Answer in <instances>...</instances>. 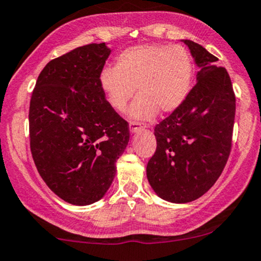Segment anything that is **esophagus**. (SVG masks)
I'll use <instances>...</instances> for the list:
<instances>
[{"label": "esophagus", "mask_w": 261, "mask_h": 261, "mask_svg": "<svg viewBox=\"0 0 261 261\" xmlns=\"http://www.w3.org/2000/svg\"><path fill=\"white\" fill-rule=\"evenodd\" d=\"M143 129H144V125L140 124L139 122H130L129 123V130L132 133H138V132Z\"/></svg>", "instance_id": "esophagus-1"}]
</instances>
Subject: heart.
I'll return each mask as SVG.
<instances>
[{"instance_id":"1","label":"heart","mask_w":261,"mask_h":261,"mask_svg":"<svg viewBox=\"0 0 261 261\" xmlns=\"http://www.w3.org/2000/svg\"><path fill=\"white\" fill-rule=\"evenodd\" d=\"M194 66L191 54L180 45L144 44L125 48L116 57L115 68L100 72L99 84L107 102L122 112L133 97L128 116L150 121L161 112H172L191 91Z\"/></svg>"}]
</instances>
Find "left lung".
Masks as SVG:
<instances>
[{"label": "left lung", "instance_id": "1", "mask_svg": "<svg viewBox=\"0 0 261 261\" xmlns=\"http://www.w3.org/2000/svg\"><path fill=\"white\" fill-rule=\"evenodd\" d=\"M199 67L187 99L156 124V151L146 166L154 192L171 203H189L221 176L232 148L236 96L219 58L192 40H183Z\"/></svg>", "mask_w": 261, "mask_h": 261}]
</instances>
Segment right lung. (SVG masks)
I'll return each instance as SVG.
<instances>
[{"mask_svg": "<svg viewBox=\"0 0 261 261\" xmlns=\"http://www.w3.org/2000/svg\"><path fill=\"white\" fill-rule=\"evenodd\" d=\"M111 50L76 47L48 62L29 107L30 150L55 194L73 205L100 200L129 142V127L107 102L99 75Z\"/></svg>", "mask_w": 261, "mask_h": 261, "instance_id": "1", "label": "right lung"}]
</instances>
